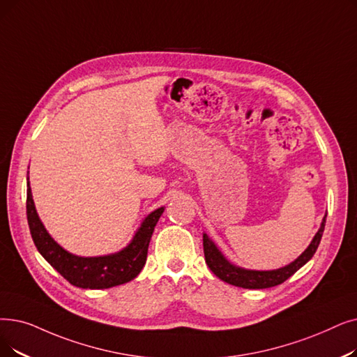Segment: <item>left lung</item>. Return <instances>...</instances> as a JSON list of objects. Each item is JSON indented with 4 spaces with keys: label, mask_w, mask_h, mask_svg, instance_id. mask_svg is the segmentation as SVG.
<instances>
[{
    "label": "left lung",
    "mask_w": 357,
    "mask_h": 357,
    "mask_svg": "<svg viewBox=\"0 0 357 357\" xmlns=\"http://www.w3.org/2000/svg\"><path fill=\"white\" fill-rule=\"evenodd\" d=\"M325 219H327V213L324 214V219L321 226L315 234L311 243L307 245L306 250L296 258L291 261L290 264L275 268V270H250L239 267L234 262H230L225 254L219 250V246L214 243L213 239L208 238L207 234H203V245H204V257L208 268L220 278V280L243 289H268L277 284H282L286 282L290 275L296 273L301 267H303L306 262L314 257L318 250V245L321 242Z\"/></svg>",
    "instance_id": "left-lung-1"
}]
</instances>
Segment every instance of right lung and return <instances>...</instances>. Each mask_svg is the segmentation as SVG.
<instances>
[{
    "mask_svg": "<svg viewBox=\"0 0 357 357\" xmlns=\"http://www.w3.org/2000/svg\"><path fill=\"white\" fill-rule=\"evenodd\" d=\"M29 174V172H27ZM27 222L32 239L39 254L68 280L82 289H109L131 282L143 270L149 243L165 207L151 211L137 229L132 239L121 251L99 255L80 257L64 250L45 229L35 207V201L27 175Z\"/></svg>",
    "mask_w": 357,
    "mask_h": 357,
    "instance_id": "1",
    "label": "right lung"
}]
</instances>
